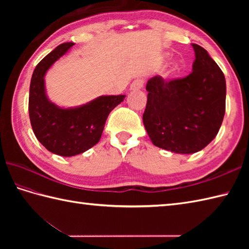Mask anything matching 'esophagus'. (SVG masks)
<instances>
[{"mask_svg":"<svg viewBox=\"0 0 249 249\" xmlns=\"http://www.w3.org/2000/svg\"><path fill=\"white\" fill-rule=\"evenodd\" d=\"M143 86H144L143 79L138 78V79H136V80L133 83H131L130 89H131V91H136V89H140L143 88Z\"/></svg>","mask_w":249,"mask_h":249,"instance_id":"34e87169","label":"esophagus"}]
</instances>
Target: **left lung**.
Listing matches in <instances>:
<instances>
[{
	"label": "left lung",
	"instance_id": "1",
	"mask_svg": "<svg viewBox=\"0 0 249 249\" xmlns=\"http://www.w3.org/2000/svg\"><path fill=\"white\" fill-rule=\"evenodd\" d=\"M193 72L183 79L155 76L146 83L143 124L153 144L193 154L212 141L226 111V79L202 47L193 44Z\"/></svg>",
	"mask_w": 249,
	"mask_h": 249
}]
</instances>
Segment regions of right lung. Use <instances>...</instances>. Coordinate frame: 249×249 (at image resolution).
I'll use <instances>...</instances> for the list:
<instances>
[{"label":"right lung","instance_id":"add662e5","mask_svg":"<svg viewBox=\"0 0 249 249\" xmlns=\"http://www.w3.org/2000/svg\"><path fill=\"white\" fill-rule=\"evenodd\" d=\"M73 45L57 46L37 64L29 96L30 121L37 140L51 153L65 157L81 154L96 144L109 113L125 98V95H105L73 108H61L50 102L45 88L46 72Z\"/></svg>","mask_w":249,"mask_h":249}]
</instances>
